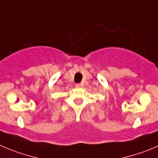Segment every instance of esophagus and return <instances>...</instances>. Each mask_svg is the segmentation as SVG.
Listing matches in <instances>:
<instances>
[{
  "mask_svg": "<svg viewBox=\"0 0 158 158\" xmlns=\"http://www.w3.org/2000/svg\"><path fill=\"white\" fill-rule=\"evenodd\" d=\"M75 86H76V88H79V87H81V84L80 83H76V85H75Z\"/></svg>",
  "mask_w": 158,
  "mask_h": 158,
  "instance_id": "1",
  "label": "esophagus"
}]
</instances>
